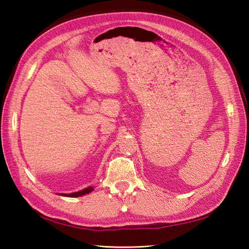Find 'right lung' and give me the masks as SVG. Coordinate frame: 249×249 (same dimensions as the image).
Returning <instances> with one entry per match:
<instances>
[{
    "instance_id": "right-lung-1",
    "label": "right lung",
    "mask_w": 249,
    "mask_h": 249,
    "mask_svg": "<svg viewBox=\"0 0 249 249\" xmlns=\"http://www.w3.org/2000/svg\"><path fill=\"white\" fill-rule=\"evenodd\" d=\"M94 190L93 186H88L86 187V189L82 190V191H78V192H74V193H71V194H63L60 193L58 195H60V196H64V197H70V198H76V197H82L84 196V195H87L91 193L92 191Z\"/></svg>"
}]
</instances>
